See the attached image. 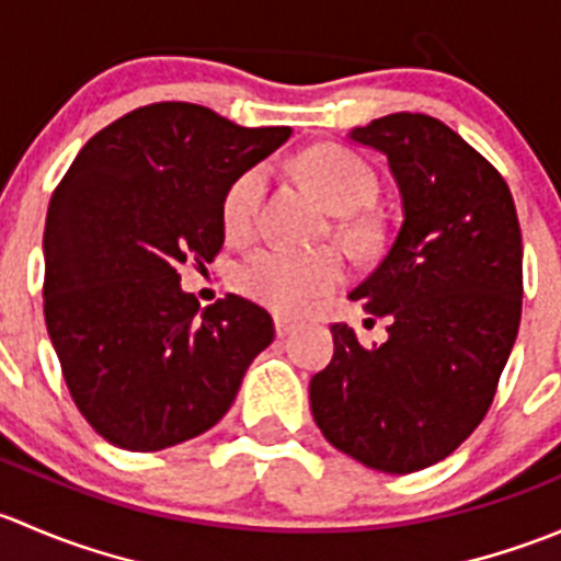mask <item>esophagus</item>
Masks as SVG:
<instances>
[{
  "mask_svg": "<svg viewBox=\"0 0 561 561\" xmlns=\"http://www.w3.org/2000/svg\"><path fill=\"white\" fill-rule=\"evenodd\" d=\"M274 325H276V336H282V339H285V336H290L293 331H296V328H298V322L293 320V317L276 314V317H274Z\"/></svg>",
  "mask_w": 561,
  "mask_h": 561,
  "instance_id": "esophagus-1",
  "label": "esophagus"
}]
</instances>
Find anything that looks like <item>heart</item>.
Listing matches in <instances>:
<instances>
[{
    "instance_id": "b5f03b06",
    "label": "heart",
    "mask_w": 561,
    "mask_h": 561,
    "mask_svg": "<svg viewBox=\"0 0 561 561\" xmlns=\"http://www.w3.org/2000/svg\"><path fill=\"white\" fill-rule=\"evenodd\" d=\"M298 171L328 211L339 214L336 236L353 249L377 241V222L360 208L377 195V175L369 162L336 144H320L298 157ZM268 192V168L252 165L228 184L222 195V228L230 241H249L257 230L260 208ZM344 263L336 249L298 252L265 247L236 268V287L252 301L282 314H301L320 296L342 285Z\"/></svg>"
}]
</instances>
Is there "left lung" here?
<instances>
[{
  "label": "left lung",
  "mask_w": 561,
  "mask_h": 561,
  "mask_svg": "<svg viewBox=\"0 0 561 561\" xmlns=\"http://www.w3.org/2000/svg\"><path fill=\"white\" fill-rule=\"evenodd\" d=\"M350 138L388 157L401 192L386 257L350 293L388 317V342L331 325L309 404L333 448L410 474L454 454L494 401L522 322V228L500 171L439 118L390 113Z\"/></svg>",
  "instance_id": "1"
}]
</instances>
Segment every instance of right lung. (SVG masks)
I'll list each match as a JSON object with an SVG mask.
<instances>
[{
    "label": "right lung",
    "instance_id": "1",
    "mask_svg": "<svg viewBox=\"0 0 561 561\" xmlns=\"http://www.w3.org/2000/svg\"><path fill=\"white\" fill-rule=\"evenodd\" d=\"M290 127H239L211 107L154 103L100 129L50 195L43 309L89 426L135 454L208 432L233 404L274 320L239 296L201 304L179 265L225 244L230 181Z\"/></svg>",
    "mask_w": 561,
    "mask_h": 561
}]
</instances>
